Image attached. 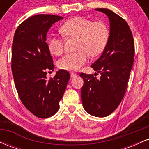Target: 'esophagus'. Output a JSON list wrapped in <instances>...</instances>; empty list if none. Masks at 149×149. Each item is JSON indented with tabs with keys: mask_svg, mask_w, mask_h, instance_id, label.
Here are the masks:
<instances>
[{
	"mask_svg": "<svg viewBox=\"0 0 149 149\" xmlns=\"http://www.w3.org/2000/svg\"><path fill=\"white\" fill-rule=\"evenodd\" d=\"M76 76H77V74H76V73H71V78H75V77H76Z\"/></svg>",
	"mask_w": 149,
	"mask_h": 149,
	"instance_id": "esophagus-1",
	"label": "esophagus"
}]
</instances>
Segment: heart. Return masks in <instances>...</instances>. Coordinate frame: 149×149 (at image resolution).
<instances>
[{"instance_id": "b5f03b06", "label": "heart", "mask_w": 149, "mask_h": 149, "mask_svg": "<svg viewBox=\"0 0 149 149\" xmlns=\"http://www.w3.org/2000/svg\"><path fill=\"white\" fill-rule=\"evenodd\" d=\"M61 32L66 37L77 38L75 53H69L58 61L59 69L76 71L88 61V54L91 57L100 54L104 50L109 40V30L106 24L102 22H92L89 19L76 17L68 20L61 26ZM51 53L60 55L64 51L62 39L51 37L48 42Z\"/></svg>"}]
</instances>
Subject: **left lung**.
Wrapping results in <instances>:
<instances>
[{"label": "left lung", "mask_w": 149, "mask_h": 149, "mask_svg": "<svg viewBox=\"0 0 149 149\" xmlns=\"http://www.w3.org/2000/svg\"><path fill=\"white\" fill-rule=\"evenodd\" d=\"M95 10L108 17L110 33L102 54L91 65L101 74L100 79L92 74H80L84 82L81 98L83 108L89 114L106 117L116 110L124 97L134 62V44L125 20L109 9Z\"/></svg>", "instance_id": "8db88e82"}]
</instances>
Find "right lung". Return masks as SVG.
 Here are the masks:
<instances>
[{
    "label": "right lung",
    "instance_id": "right-lung-1",
    "mask_svg": "<svg viewBox=\"0 0 149 149\" xmlns=\"http://www.w3.org/2000/svg\"><path fill=\"white\" fill-rule=\"evenodd\" d=\"M62 17L37 15L27 19L17 29L12 48V72L19 97L33 115L46 118L59 109L70 74L59 70L47 80V71L54 70L46 42L47 31Z\"/></svg>",
    "mask_w": 149,
    "mask_h": 149
}]
</instances>
